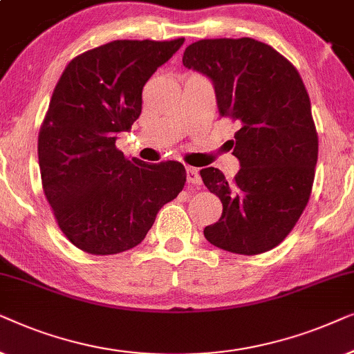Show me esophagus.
Returning a JSON list of instances; mask_svg holds the SVG:
<instances>
[{
    "label": "esophagus",
    "mask_w": 354,
    "mask_h": 354,
    "mask_svg": "<svg viewBox=\"0 0 354 354\" xmlns=\"http://www.w3.org/2000/svg\"><path fill=\"white\" fill-rule=\"evenodd\" d=\"M186 180H187V183H189V185H192V186H201L202 180H201L199 169L187 167V168H186Z\"/></svg>",
    "instance_id": "obj_1"
}]
</instances>
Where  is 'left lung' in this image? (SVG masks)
<instances>
[{
	"mask_svg": "<svg viewBox=\"0 0 354 354\" xmlns=\"http://www.w3.org/2000/svg\"><path fill=\"white\" fill-rule=\"evenodd\" d=\"M183 64L212 79L220 118L238 122L232 140L239 171L226 181L218 168L201 169L220 197V220L204 236L223 251L256 256L288 236L313 191L319 138L298 69L254 39L191 44Z\"/></svg>",
	"mask_w": 354,
	"mask_h": 354,
	"instance_id": "1",
	"label": "left lung"
}]
</instances>
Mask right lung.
I'll use <instances>...</instances> for the list:
<instances>
[{
  "label": "right lung",
  "instance_id": "obj_1",
  "mask_svg": "<svg viewBox=\"0 0 354 354\" xmlns=\"http://www.w3.org/2000/svg\"><path fill=\"white\" fill-rule=\"evenodd\" d=\"M183 41H110L71 59L56 84L39 133L41 186L59 230L84 252L136 248L185 187L180 162L149 165L116 149V134L140 115L145 82Z\"/></svg>",
  "mask_w": 354,
  "mask_h": 354
}]
</instances>
